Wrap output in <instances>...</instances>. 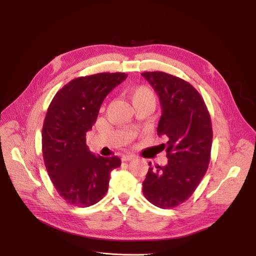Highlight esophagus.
<instances>
[{
    "label": "esophagus",
    "instance_id": "esophagus-1",
    "mask_svg": "<svg viewBox=\"0 0 256 256\" xmlns=\"http://www.w3.org/2000/svg\"><path fill=\"white\" fill-rule=\"evenodd\" d=\"M134 158H135V156H134V154H124L122 156H121V160H122V162H126V160H132Z\"/></svg>",
    "mask_w": 256,
    "mask_h": 256
}]
</instances>
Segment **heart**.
I'll return each instance as SVG.
<instances>
[{
    "label": "heart",
    "instance_id": "1",
    "mask_svg": "<svg viewBox=\"0 0 256 256\" xmlns=\"http://www.w3.org/2000/svg\"><path fill=\"white\" fill-rule=\"evenodd\" d=\"M128 96L132 100L134 106L141 104H150L154 106L156 96L154 91L147 86H137L126 90Z\"/></svg>",
    "mask_w": 256,
    "mask_h": 256
}]
</instances>
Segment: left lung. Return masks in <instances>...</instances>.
Masks as SVG:
<instances>
[{"label": "left lung", "instance_id": "obj_1", "mask_svg": "<svg viewBox=\"0 0 256 256\" xmlns=\"http://www.w3.org/2000/svg\"><path fill=\"white\" fill-rule=\"evenodd\" d=\"M141 74L160 98L162 116L156 132L167 140L160 147L166 150L168 158L167 165L148 169L143 195L158 208H176L193 194L208 170L210 116L198 91L182 78L162 72Z\"/></svg>", "mask_w": 256, "mask_h": 256}]
</instances>
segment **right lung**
<instances>
[{
    "instance_id": "right-lung-1",
    "label": "right lung",
    "mask_w": 256,
    "mask_h": 256,
    "mask_svg": "<svg viewBox=\"0 0 256 256\" xmlns=\"http://www.w3.org/2000/svg\"><path fill=\"white\" fill-rule=\"evenodd\" d=\"M124 72L76 78L54 96L42 128V154L48 176L59 195L72 206L98 204L109 186L110 173L121 165L118 156L92 154L86 132L96 121L100 106Z\"/></svg>"
}]
</instances>
